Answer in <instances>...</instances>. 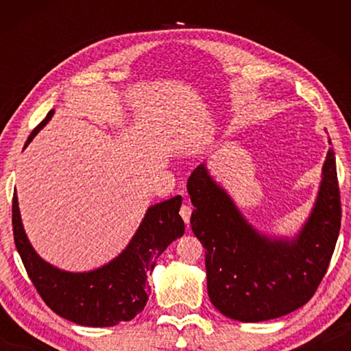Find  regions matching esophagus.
Instances as JSON below:
<instances>
[{
  "mask_svg": "<svg viewBox=\"0 0 351 351\" xmlns=\"http://www.w3.org/2000/svg\"><path fill=\"white\" fill-rule=\"evenodd\" d=\"M180 215L184 219V223L189 226L190 223V215H192V207L187 206V204H182L181 209H180Z\"/></svg>",
  "mask_w": 351,
  "mask_h": 351,
  "instance_id": "esophagus-1",
  "label": "esophagus"
}]
</instances>
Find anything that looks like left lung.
<instances>
[{
  "label": "left lung",
  "mask_w": 351,
  "mask_h": 351,
  "mask_svg": "<svg viewBox=\"0 0 351 351\" xmlns=\"http://www.w3.org/2000/svg\"><path fill=\"white\" fill-rule=\"evenodd\" d=\"M322 175L311 217L288 241L271 240L247 224L203 164L192 171L187 181L195 206L190 224L206 249L207 293L219 313L240 322H261L304 306L316 293L341 229L332 148Z\"/></svg>",
  "instance_id": "8db88e82"
}]
</instances>
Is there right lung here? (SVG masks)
I'll return each mask as SVG.
<instances>
[{
  "instance_id": "add662e5",
  "label": "right lung",
  "mask_w": 351,
  "mask_h": 351,
  "mask_svg": "<svg viewBox=\"0 0 351 351\" xmlns=\"http://www.w3.org/2000/svg\"><path fill=\"white\" fill-rule=\"evenodd\" d=\"M54 111L29 134L25 147L43 128ZM180 195L152 206L125 251L108 265L90 272H66L41 260L23 229L16 192L12 199V228L16 251L45 304L63 319L83 326H112L128 322L148 300L147 276L159 255L184 234Z\"/></svg>"
}]
</instances>
